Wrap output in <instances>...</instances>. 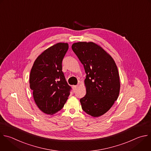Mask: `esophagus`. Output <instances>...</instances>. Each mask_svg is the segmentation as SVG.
Returning a JSON list of instances; mask_svg holds the SVG:
<instances>
[{
	"instance_id": "obj_1",
	"label": "esophagus",
	"mask_w": 151,
	"mask_h": 151,
	"mask_svg": "<svg viewBox=\"0 0 151 151\" xmlns=\"http://www.w3.org/2000/svg\"><path fill=\"white\" fill-rule=\"evenodd\" d=\"M77 88H78V85H74V86H73V89L74 91H75L76 90Z\"/></svg>"
}]
</instances>
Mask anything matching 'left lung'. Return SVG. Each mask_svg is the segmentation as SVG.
<instances>
[{
  "label": "left lung",
  "mask_w": 151,
  "mask_h": 151,
  "mask_svg": "<svg viewBox=\"0 0 151 151\" xmlns=\"http://www.w3.org/2000/svg\"><path fill=\"white\" fill-rule=\"evenodd\" d=\"M72 48L86 74V93L80 99L82 109L92 117L101 116L110 109L119 95L120 83L116 63L92 42H75Z\"/></svg>",
  "instance_id": "left-lung-1"
}]
</instances>
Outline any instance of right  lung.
I'll return each instance as SVG.
<instances>
[{
  "label": "right lung",
  "mask_w": 151,
  "mask_h": 151,
  "mask_svg": "<svg viewBox=\"0 0 151 151\" xmlns=\"http://www.w3.org/2000/svg\"><path fill=\"white\" fill-rule=\"evenodd\" d=\"M68 43H58L45 50L35 60L30 73V88L38 107L47 114L60 111L66 103L72 88L62 71V61Z\"/></svg>",
  "instance_id": "add662e5"
}]
</instances>
